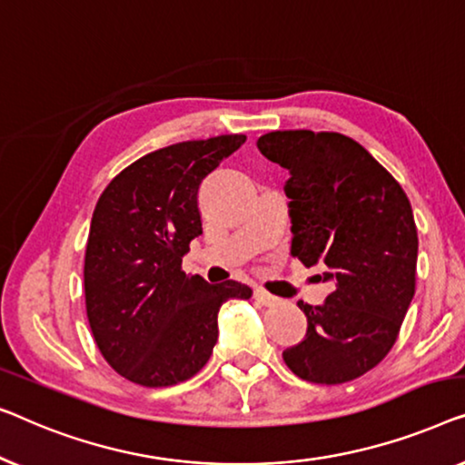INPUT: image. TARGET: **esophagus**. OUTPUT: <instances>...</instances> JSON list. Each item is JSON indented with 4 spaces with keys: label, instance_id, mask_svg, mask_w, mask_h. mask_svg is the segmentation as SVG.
<instances>
[{
    "label": "esophagus",
    "instance_id": "esophagus-1",
    "mask_svg": "<svg viewBox=\"0 0 465 465\" xmlns=\"http://www.w3.org/2000/svg\"><path fill=\"white\" fill-rule=\"evenodd\" d=\"M254 299L257 301H261V303L263 305H273V303H278V297H273L272 292H267L265 289H254Z\"/></svg>",
    "mask_w": 465,
    "mask_h": 465
}]
</instances>
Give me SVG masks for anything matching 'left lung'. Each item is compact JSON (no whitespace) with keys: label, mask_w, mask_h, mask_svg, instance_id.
Masks as SVG:
<instances>
[{"label":"left lung","mask_w":465,"mask_h":465,"mask_svg":"<svg viewBox=\"0 0 465 465\" xmlns=\"http://www.w3.org/2000/svg\"><path fill=\"white\" fill-rule=\"evenodd\" d=\"M257 145L291 173V254L305 267L318 263L320 280L335 284L322 305L299 301L307 332L282 358L305 381H351L388 356L415 295L413 208L401 183L350 136L276 130Z\"/></svg>","instance_id":"1"}]
</instances>
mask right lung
I'll return each instance as SVG.
<instances>
[{
    "mask_svg": "<svg viewBox=\"0 0 465 465\" xmlns=\"http://www.w3.org/2000/svg\"><path fill=\"white\" fill-rule=\"evenodd\" d=\"M244 141L221 134L158 149L124 168L96 202L84 259L86 313L103 358L128 381H187L213 354L219 307L252 295L235 280L208 284L181 267L202 233V179Z\"/></svg>",
    "mask_w": 465,
    "mask_h": 465,
    "instance_id": "obj_1",
    "label": "right lung"
}]
</instances>
